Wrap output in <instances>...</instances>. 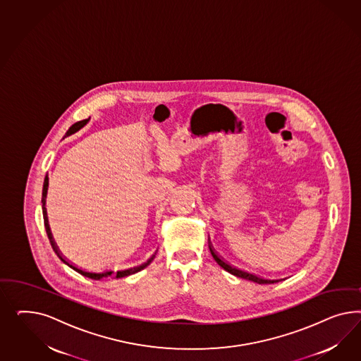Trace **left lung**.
<instances>
[{
    "label": "left lung",
    "instance_id": "1",
    "mask_svg": "<svg viewBox=\"0 0 361 361\" xmlns=\"http://www.w3.org/2000/svg\"><path fill=\"white\" fill-rule=\"evenodd\" d=\"M209 249H210V252H212L213 258L216 259V262L219 263V266H221L224 270H226L228 273L233 274V275H235V276H238V278L249 279V281H252V282L259 284L276 283V282L279 281V279H264L262 276H258V275H255V274L247 273V271L240 270V269H237V267H234V266H231L230 263L226 262L224 258H221L219 254L216 252V250L213 249V246L209 245Z\"/></svg>",
    "mask_w": 361,
    "mask_h": 361
}]
</instances>
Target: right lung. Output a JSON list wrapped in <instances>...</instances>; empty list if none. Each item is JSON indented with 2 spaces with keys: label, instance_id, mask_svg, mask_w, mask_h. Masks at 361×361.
I'll list each match as a JSON object with an SVG mask.
<instances>
[{
  "label": "right lung",
  "instance_id": "obj_1",
  "mask_svg": "<svg viewBox=\"0 0 361 361\" xmlns=\"http://www.w3.org/2000/svg\"><path fill=\"white\" fill-rule=\"evenodd\" d=\"M88 119H85V121H77L75 124H73L70 128H68V131L66 132V136H68V135H71V133H74V132H77L78 130H80L86 123H87ZM47 186H49V177L46 176L44 177V189H42V213H44V229H46V233H47V237H49V240H50V243H51V247H53V250H54L55 254L58 255V258L62 261V262H65L67 266H70L71 269H74L77 273L82 274V275H85V276H87V278H91V279H102L103 276H107V275H111V274H114V276L115 278H123V276H128V275H131V274L137 273V271H140L142 270L144 267H147L151 261L153 259H148L147 262L142 263L140 266H136V267H132V269H127V270H118L116 273H114V271H103V273H92V271H87V270H83V269H79L77 267L75 264H73L71 262H68L67 259H66L65 257L62 255V252H59V249H58V246L55 245L54 238H53V235H51V231H50V226H49V219H47V213H46V195H47Z\"/></svg>",
  "mask_w": 361,
  "mask_h": 361
}]
</instances>
